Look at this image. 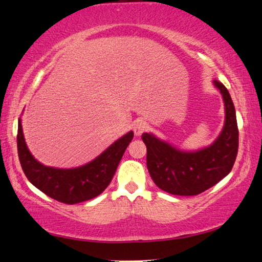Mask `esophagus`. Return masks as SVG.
Instances as JSON below:
<instances>
[{"label": "esophagus", "instance_id": "obj_1", "mask_svg": "<svg viewBox=\"0 0 262 262\" xmlns=\"http://www.w3.org/2000/svg\"><path fill=\"white\" fill-rule=\"evenodd\" d=\"M133 129H134V133H135L136 136H141L147 129V123L143 120H137L134 123V127H133Z\"/></svg>", "mask_w": 262, "mask_h": 262}]
</instances>
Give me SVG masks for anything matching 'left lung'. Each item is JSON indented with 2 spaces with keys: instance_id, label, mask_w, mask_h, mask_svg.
<instances>
[{
  "instance_id": "1",
  "label": "left lung",
  "mask_w": 262,
  "mask_h": 262,
  "mask_svg": "<svg viewBox=\"0 0 262 262\" xmlns=\"http://www.w3.org/2000/svg\"><path fill=\"white\" fill-rule=\"evenodd\" d=\"M225 103V125L211 145L194 151L175 147L143 133L146 167L158 188L177 196H194L215 185L230 173L238 151V128L234 103L228 89L214 80Z\"/></svg>"
}]
</instances>
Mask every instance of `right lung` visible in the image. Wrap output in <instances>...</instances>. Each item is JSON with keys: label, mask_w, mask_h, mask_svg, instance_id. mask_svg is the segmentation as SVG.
<instances>
[{"label": "right lung", "mask_w": 262, "mask_h": 262, "mask_svg": "<svg viewBox=\"0 0 262 262\" xmlns=\"http://www.w3.org/2000/svg\"><path fill=\"white\" fill-rule=\"evenodd\" d=\"M134 133L128 132L90 163L75 168H55L37 161L28 150L18 120L17 147L19 161L28 181L47 196L64 204L93 199L110 184Z\"/></svg>", "instance_id": "1"}]
</instances>
